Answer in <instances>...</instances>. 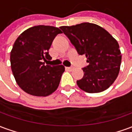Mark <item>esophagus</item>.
I'll return each mask as SVG.
<instances>
[{"mask_svg":"<svg viewBox=\"0 0 132 132\" xmlns=\"http://www.w3.org/2000/svg\"><path fill=\"white\" fill-rule=\"evenodd\" d=\"M66 69L67 70V71H73V67H66Z\"/></svg>","mask_w":132,"mask_h":132,"instance_id":"obj_1","label":"esophagus"}]
</instances>
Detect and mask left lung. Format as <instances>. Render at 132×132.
<instances>
[{"instance_id": "1", "label": "left lung", "mask_w": 132, "mask_h": 132, "mask_svg": "<svg viewBox=\"0 0 132 132\" xmlns=\"http://www.w3.org/2000/svg\"><path fill=\"white\" fill-rule=\"evenodd\" d=\"M63 32L76 47L78 54L86 55L88 66L77 85L83 91L95 93L112 86L119 74L122 54L117 41L97 24L83 22L61 26Z\"/></svg>"}]
</instances>
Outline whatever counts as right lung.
Returning <instances> with one entry per match:
<instances>
[{
	"instance_id": "add662e5",
	"label": "right lung",
	"mask_w": 132,
	"mask_h": 132,
	"mask_svg": "<svg viewBox=\"0 0 132 132\" xmlns=\"http://www.w3.org/2000/svg\"><path fill=\"white\" fill-rule=\"evenodd\" d=\"M62 33L58 27L34 26L20 34L10 52V64L16 83L28 94L45 97L58 88L65 71L63 65H44L50 60V46L56 36Z\"/></svg>"
}]
</instances>
